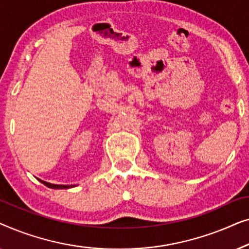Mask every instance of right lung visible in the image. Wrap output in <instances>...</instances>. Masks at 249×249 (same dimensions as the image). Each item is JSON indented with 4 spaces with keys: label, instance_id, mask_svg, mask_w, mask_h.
Wrapping results in <instances>:
<instances>
[{
    "label": "right lung",
    "instance_id": "right-lung-1",
    "mask_svg": "<svg viewBox=\"0 0 249 249\" xmlns=\"http://www.w3.org/2000/svg\"><path fill=\"white\" fill-rule=\"evenodd\" d=\"M39 181L43 183V185H45L46 187H49V188H52V189H68V188H72V187H76L74 185H54V183H50V182H46L44 181V180H40Z\"/></svg>",
    "mask_w": 249,
    "mask_h": 249
}]
</instances>
